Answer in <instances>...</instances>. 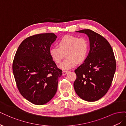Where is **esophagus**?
I'll return each instance as SVG.
<instances>
[{"label": "esophagus", "mask_w": 126, "mask_h": 126, "mask_svg": "<svg viewBox=\"0 0 126 126\" xmlns=\"http://www.w3.org/2000/svg\"><path fill=\"white\" fill-rule=\"evenodd\" d=\"M69 72V71H67V70H63V75H66L68 72Z\"/></svg>", "instance_id": "esophagus-1"}]
</instances>
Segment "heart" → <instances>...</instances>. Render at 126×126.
<instances>
[{
	"label": "heart",
	"mask_w": 126,
	"mask_h": 126,
	"mask_svg": "<svg viewBox=\"0 0 126 126\" xmlns=\"http://www.w3.org/2000/svg\"><path fill=\"white\" fill-rule=\"evenodd\" d=\"M58 47L50 48L49 54L52 60L60 63L65 54L67 58L60 66L63 69H69L76 64L82 63L87 58L89 52V44L84 38L67 35L58 41Z\"/></svg>",
	"instance_id": "b5f03b06"
}]
</instances>
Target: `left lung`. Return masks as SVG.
<instances>
[{
	"label": "left lung",
	"instance_id": "left-lung-1",
	"mask_svg": "<svg viewBox=\"0 0 126 126\" xmlns=\"http://www.w3.org/2000/svg\"><path fill=\"white\" fill-rule=\"evenodd\" d=\"M76 32L88 36L90 51L86 60L75 70L77 78L74 89L79 97L87 101L100 99L111 86L116 69L113 50L104 37L90 29Z\"/></svg>",
	"mask_w": 126,
	"mask_h": 126
}]
</instances>
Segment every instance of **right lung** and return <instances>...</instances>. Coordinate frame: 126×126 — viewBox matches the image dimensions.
<instances>
[{
  "mask_svg": "<svg viewBox=\"0 0 126 126\" xmlns=\"http://www.w3.org/2000/svg\"><path fill=\"white\" fill-rule=\"evenodd\" d=\"M56 38L54 33L30 36L22 41L14 57L13 71L18 89L35 105H44L54 97L63 74L49 54Z\"/></svg>",
  "mask_w": 126,
  "mask_h": 126,
  "instance_id": "obj_1",
  "label": "right lung"
}]
</instances>
